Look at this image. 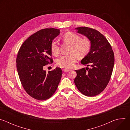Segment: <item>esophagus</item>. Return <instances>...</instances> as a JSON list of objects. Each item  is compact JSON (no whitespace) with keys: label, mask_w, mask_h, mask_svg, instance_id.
I'll list each match as a JSON object with an SVG mask.
<instances>
[{"label":"esophagus","mask_w":130,"mask_h":130,"mask_svg":"<svg viewBox=\"0 0 130 130\" xmlns=\"http://www.w3.org/2000/svg\"><path fill=\"white\" fill-rule=\"evenodd\" d=\"M69 70H69V69H63V71H64V72H68Z\"/></svg>","instance_id":"1"}]
</instances>
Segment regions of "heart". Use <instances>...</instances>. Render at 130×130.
<instances>
[{"label":"heart","instance_id":"obj_1","mask_svg":"<svg viewBox=\"0 0 130 130\" xmlns=\"http://www.w3.org/2000/svg\"><path fill=\"white\" fill-rule=\"evenodd\" d=\"M63 40L71 45L69 55L61 56L57 61V65L63 68H71L75 65L78 59V56L83 58L89 53L90 51L91 44L87 38L81 39V36L73 32H67L63 36ZM50 49L52 53L54 55H58L60 53V49L58 42L53 40L50 45Z\"/></svg>","mask_w":130,"mask_h":130}]
</instances>
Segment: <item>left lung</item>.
<instances>
[{
	"instance_id": "1",
	"label": "left lung",
	"mask_w": 130,
	"mask_h": 130,
	"mask_svg": "<svg viewBox=\"0 0 130 130\" xmlns=\"http://www.w3.org/2000/svg\"><path fill=\"white\" fill-rule=\"evenodd\" d=\"M76 29L89 40L91 47L81 62L90 67L76 70L74 82L82 94L95 96L103 91L109 81L114 65V52L105 37L98 31L86 27Z\"/></svg>"
}]
</instances>
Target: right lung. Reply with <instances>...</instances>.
Wrapping results in <instances>:
<instances>
[{
  "label": "right lung",
  "instance_id": "1",
  "mask_svg": "<svg viewBox=\"0 0 130 130\" xmlns=\"http://www.w3.org/2000/svg\"><path fill=\"white\" fill-rule=\"evenodd\" d=\"M60 30L42 29L31 35L23 43L17 53L16 67L22 85L31 97L45 100L56 91L60 82L61 68L49 71L44 67L53 62L50 45Z\"/></svg>",
  "mask_w": 130,
  "mask_h": 130
}]
</instances>
